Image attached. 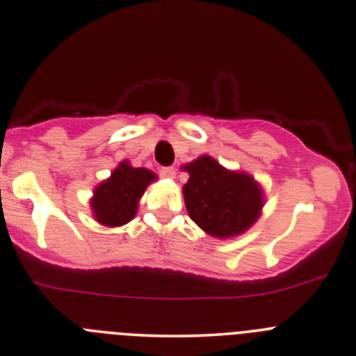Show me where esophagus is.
I'll return each mask as SVG.
<instances>
[{
    "instance_id": "esophagus-1",
    "label": "esophagus",
    "mask_w": 356,
    "mask_h": 356,
    "mask_svg": "<svg viewBox=\"0 0 356 356\" xmlns=\"http://www.w3.org/2000/svg\"><path fill=\"white\" fill-rule=\"evenodd\" d=\"M159 175H161L163 178H168V179H173L177 177V170H175L173 166H168V168H161L159 170Z\"/></svg>"
}]
</instances>
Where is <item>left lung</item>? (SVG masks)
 <instances>
[{
  "instance_id": "left-lung-1",
  "label": "left lung",
  "mask_w": 356,
  "mask_h": 356,
  "mask_svg": "<svg viewBox=\"0 0 356 356\" xmlns=\"http://www.w3.org/2000/svg\"><path fill=\"white\" fill-rule=\"evenodd\" d=\"M181 168L190 175L183 185L186 210L191 220L210 237H237L259 220L264 190L252 175L227 170L209 154Z\"/></svg>"
}]
</instances>
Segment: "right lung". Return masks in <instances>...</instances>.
<instances>
[{
  "instance_id": "obj_1",
  "label": "right lung",
  "mask_w": 356,
  "mask_h": 356,
  "mask_svg": "<svg viewBox=\"0 0 356 356\" xmlns=\"http://www.w3.org/2000/svg\"><path fill=\"white\" fill-rule=\"evenodd\" d=\"M158 177L146 168L121 161L107 179L99 183L90 198L92 217L104 227H121L138 213L139 200Z\"/></svg>"
}]
</instances>
